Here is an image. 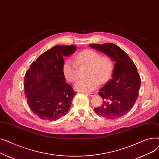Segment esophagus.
<instances>
[{
  "label": "esophagus",
  "mask_w": 159,
  "mask_h": 159,
  "mask_svg": "<svg viewBox=\"0 0 159 159\" xmlns=\"http://www.w3.org/2000/svg\"><path fill=\"white\" fill-rule=\"evenodd\" d=\"M86 94L91 97H95L96 95V93H86Z\"/></svg>",
  "instance_id": "1"
}]
</instances>
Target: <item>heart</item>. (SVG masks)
I'll use <instances>...</instances> for the list:
<instances>
[{
    "label": "heart",
    "mask_w": 159,
    "mask_h": 159,
    "mask_svg": "<svg viewBox=\"0 0 159 159\" xmlns=\"http://www.w3.org/2000/svg\"><path fill=\"white\" fill-rule=\"evenodd\" d=\"M75 60L79 65L89 66L87 79H79L74 84V88L81 92H90L97 89L100 82L105 83L111 78L113 65L107 57H101V54L93 49H87L79 53ZM62 73L65 79L71 82L78 77L77 66L71 58H67L62 65Z\"/></svg>",
    "instance_id": "b5f03b06"
}]
</instances>
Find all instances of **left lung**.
<instances>
[{
  "label": "left lung",
  "mask_w": 159,
  "mask_h": 159,
  "mask_svg": "<svg viewBox=\"0 0 159 159\" xmlns=\"http://www.w3.org/2000/svg\"><path fill=\"white\" fill-rule=\"evenodd\" d=\"M89 46L115 62L112 79L99 89L104 102L95 108V112L108 119H119L131 110L138 97L141 80L137 67L126 53L114 44Z\"/></svg>",
  "instance_id": "8db88e82"
}]
</instances>
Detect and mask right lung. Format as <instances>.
<instances>
[{
	"mask_svg": "<svg viewBox=\"0 0 159 159\" xmlns=\"http://www.w3.org/2000/svg\"><path fill=\"white\" fill-rule=\"evenodd\" d=\"M76 46H55L33 62L24 77V93L31 111L40 119L52 121L68 112L75 92L62 73L64 57Z\"/></svg>",
	"mask_w": 159,
	"mask_h": 159,
	"instance_id": "1",
	"label": "right lung"
}]
</instances>
